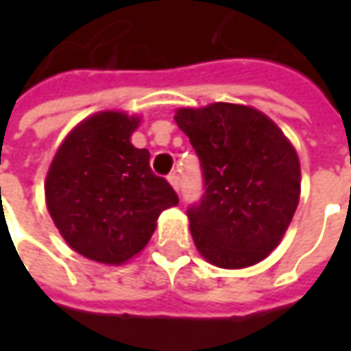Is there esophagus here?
Masks as SVG:
<instances>
[{"mask_svg":"<svg viewBox=\"0 0 351 351\" xmlns=\"http://www.w3.org/2000/svg\"><path fill=\"white\" fill-rule=\"evenodd\" d=\"M168 182H169V185H171V187L176 189V191L180 189V176H178L176 171H173V173H169V176H168Z\"/></svg>","mask_w":351,"mask_h":351,"instance_id":"34e87169","label":"esophagus"}]
</instances>
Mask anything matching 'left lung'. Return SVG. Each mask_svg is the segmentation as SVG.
I'll return each instance as SVG.
<instances>
[{"mask_svg": "<svg viewBox=\"0 0 351 351\" xmlns=\"http://www.w3.org/2000/svg\"><path fill=\"white\" fill-rule=\"evenodd\" d=\"M205 193L187 207L201 256L224 269L262 262L285 234L301 195L299 156L271 119L246 105L178 109Z\"/></svg>", "mask_w": 351, "mask_h": 351, "instance_id": "obj_1", "label": "left lung"}]
</instances>
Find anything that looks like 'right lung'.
Here are the masks:
<instances>
[{"label": "right lung", "mask_w": 351, "mask_h": 351, "mask_svg": "<svg viewBox=\"0 0 351 351\" xmlns=\"http://www.w3.org/2000/svg\"><path fill=\"white\" fill-rule=\"evenodd\" d=\"M138 117L101 111L66 136L47 173V207L68 246L89 260L119 265L138 254L178 193L134 148Z\"/></svg>", "instance_id": "obj_1"}]
</instances>
